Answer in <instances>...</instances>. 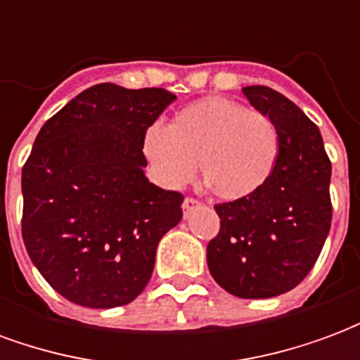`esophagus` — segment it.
<instances>
[{
	"instance_id": "obj_1",
	"label": "esophagus",
	"mask_w": 360,
	"mask_h": 360,
	"mask_svg": "<svg viewBox=\"0 0 360 360\" xmlns=\"http://www.w3.org/2000/svg\"><path fill=\"white\" fill-rule=\"evenodd\" d=\"M198 200H195V198H185V200H183V212H185V216H187L188 214V210H193V208H195V206H198Z\"/></svg>"
}]
</instances>
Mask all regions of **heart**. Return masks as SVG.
Returning a JSON list of instances; mask_svg holds the SVG:
<instances>
[{
	"label": "heart",
	"mask_w": 360,
	"mask_h": 360,
	"mask_svg": "<svg viewBox=\"0 0 360 360\" xmlns=\"http://www.w3.org/2000/svg\"><path fill=\"white\" fill-rule=\"evenodd\" d=\"M278 131L271 119L226 96H208L181 108L169 125L154 123L142 134V156L165 188L195 177L221 200L257 193L278 160Z\"/></svg>",
	"instance_id": "heart-1"
}]
</instances>
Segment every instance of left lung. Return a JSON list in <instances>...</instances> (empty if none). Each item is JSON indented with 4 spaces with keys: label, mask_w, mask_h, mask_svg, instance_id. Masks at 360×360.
Here are the masks:
<instances>
[{
    "label": "left lung",
    "mask_w": 360,
    "mask_h": 360,
    "mask_svg": "<svg viewBox=\"0 0 360 360\" xmlns=\"http://www.w3.org/2000/svg\"><path fill=\"white\" fill-rule=\"evenodd\" d=\"M250 105L278 131V160L262 187L216 204L219 233L208 243L212 278L241 299H268L299 285L312 270L332 226V164L318 127L268 86H245Z\"/></svg>",
    "instance_id": "1"
}]
</instances>
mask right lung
Here are the masks:
<instances>
[{"label": "right lung", "mask_w": 360, "mask_h": 360, "mask_svg": "<svg viewBox=\"0 0 360 360\" xmlns=\"http://www.w3.org/2000/svg\"><path fill=\"white\" fill-rule=\"evenodd\" d=\"M175 100L164 89L90 86L48 119L22 167V239L59 295L89 309L134 301L183 195L150 183L142 134Z\"/></svg>", "instance_id": "1"}]
</instances>
